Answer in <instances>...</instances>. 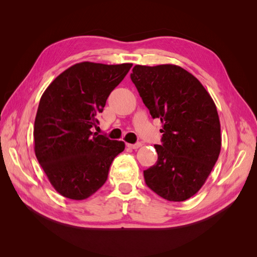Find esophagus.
<instances>
[{"label":"esophagus","mask_w":257,"mask_h":257,"mask_svg":"<svg viewBox=\"0 0 257 257\" xmlns=\"http://www.w3.org/2000/svg\"><path fill=\"white\" fill-rule=\"evenodd\" d=\"M126 146L131 149H138V148L142 147V143H137V144H126Z\"/></svg>","instance_id":"34e87169"}]
</instances>
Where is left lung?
I'll return each mask as SVG.
<instances>
[{"label":"left lung","instance_id":"8db88e82","mask_svg":"<svg viewBox=\"0 0 257 257\" xmlns=\"http://www.w3.org/2000/svg\"><path fill=\"white\" fill-rule=\"evenodd\" d=\"M131 79L152 118H160L158 161L144 170L162 198L183 201L200 190L219 158L221 125L215 104L191 73L174 64L135 65Z\"/></svg>","mask_w":257,"mask_h":257}]
</instances>
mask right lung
<instances>
[{
  "mask_svg": "<svg viewBox=\"0 0 257 257\" xmlns=\"http://www.w3.org/2000/svg\"><path fill=\"white\" fill-rule=\"evenodd\" d=\"M132 63L81 62L45 90L34 122V151L51 185L69 199L82 200L106 182L113 159L125 144L93 133L111 91Z\"/></svg>",
  "mask_w": 257,
  "mask_h": 257,
  "instance_id": "add662e5",
  "label": "right lung"
}]
</instances>
